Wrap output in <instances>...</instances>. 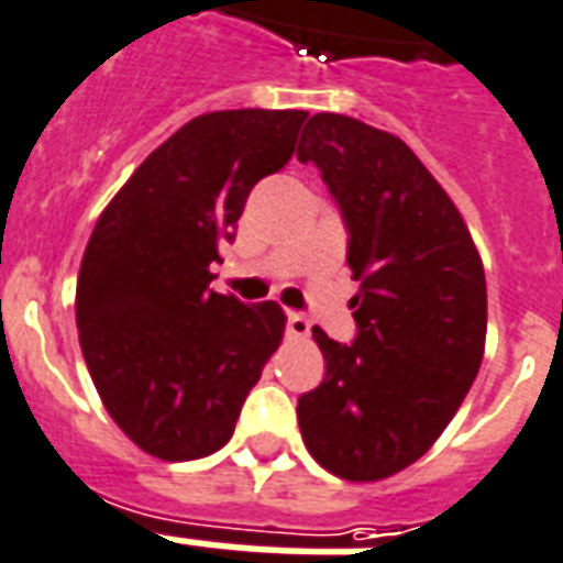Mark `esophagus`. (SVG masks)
<instances>
[{
  "mask_svg": "<svg viewBox=\"0 0 563 563\" xmlns=\"http://www.w3.org/2000/svg\"><path fill=\"white\" fill-rule=\"evenodd\" d=\"M286 333H289V336H298V339L310 336V321L303 319L300 312L289 310L286 312Z\"/></svg>",
  "mask_w": 563,
  "mask_h": 563,
  "instance_id": "1",
  "label": "esophagus"
}]
</instances>
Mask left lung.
<instances>
[{
    "instance_id": "8db88e82",
    "label": "left lung",
    "mask_w": 563,
    "mask_h": 563,
    "mask_svg": "<svg viewBox=\"0 0 563 563\" xmlns=\"http://www.w3.org/2000/svg\"><path fill=\"white\" fill-rule=\"evenodd\" d=\"M300 162L321 170L349 230L357 336L312 328L328 375L298 398L303 445L349 482L419 461L452 422L484 357L487 283L457 206L405 141L312 114Z\"/></svg>"
}]
</instances>
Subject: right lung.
<instances>
[{
    "label": "right lung",
    "mask_w": 563,
    "mask_h": 563,
    "mask_svg": "<svg viewBox=\"0 0 563 563\" xmlns=\"http://www.w3.org/2000/svg\"><path fill=\"white\" fill-rule=\"evenodd\" d=\"M307 111L188 120L106 206L76 283L79 345L118 428L153 457L197 461L235 419L286 316L209 289L251 188L295 153Z\"/></svg>",
    "instance_id": "1"
}]
</instances>
